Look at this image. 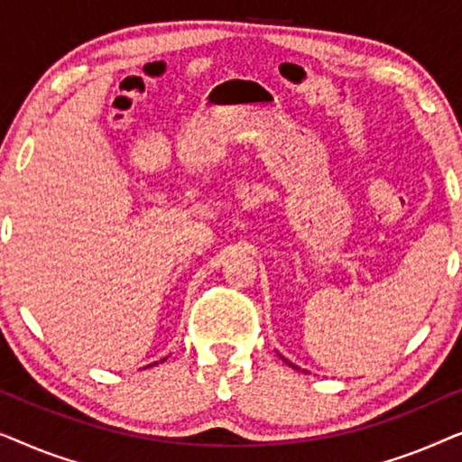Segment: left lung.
<instances>
[{"label": "left lung", "instance_id": "1", "mask_svg": "<svg viewBox=\"0 0 462 462\" xmlns=\"http://www.w3.org/2000/svg\"><path fill=\"white\" fill-rule=\"evenodd\" d=\"M282 359H283V357H282ZM283 362H286L288 365H292V368H296V365H294V364H290V362H288V359H283ZM296 370H299V368H296Z\"/></svg>", "mask_w": 462, "mask_h": 462}]
</instances>
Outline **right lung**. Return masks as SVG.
Masks as SVG:
<instances>
[{"instance_id": "right-lung-1", "label": "right lung", "mask_w": 462, "mask_h": 462, "mask_svg": "<svg viewBox=\"0 0 462 462\" xmlns=\"http://www.w3.org/2000/svg\"><path fill=\"white\" fill-rule=\"evenodd\" d=\"M162 362H166V359H162ZM149 365H157V362H153V364H149ZM149 365H147V368H149Z\"/></svg>"}]
</instances>
